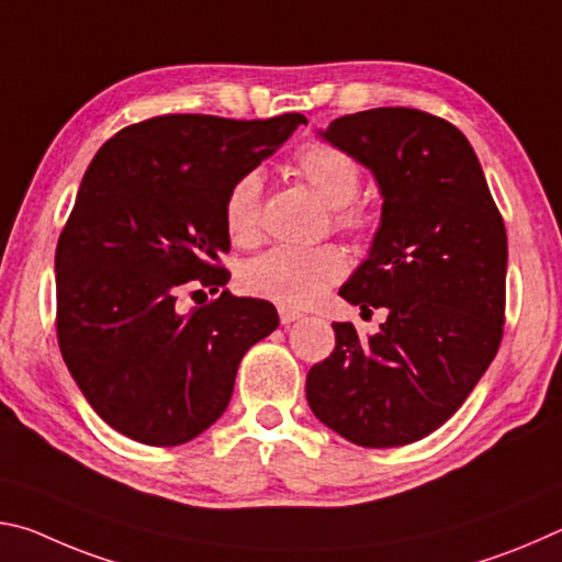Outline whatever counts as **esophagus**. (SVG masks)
Instances as JSON below:
<instances>
[{"label":"esophagus","mask_w":562,"mask_h":562,"mask_svg":"<svg viewBox=\"0 0 562 562\" xmlns=\"http://www.w3.org/2000/svg\"><path fill=\"white\" fill-rule=\"evenodd\" d=\"M297 319H302V312L300 310L280 307V322H282V325H290V322H297Z\"/></svg>","instance_id":"1"}]
</instances>
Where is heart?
Listing matches in <instances>:
<instances>
[{
    "label": "heart",
    "mask_w": 562,
    "mask_h": 562,
    "mask_svg": "<svg viewBox=\"0 0 562 562\" xmlns=\"http://www.w3.org/2000/svg\"><path fill=\"white\" fill-rule=\"evenodd\" d=\"M294 170L322 203L335 207V221L345 231L364 225V215L349 203L361 186L359 166L345 150L327 144H307L294 156ZM225 231L235 245H255L262 235V180L260 173L237 178L225 198ZM347 272V255L335 245L272 247L245 265L243 288L255 297L282 307H307L339 282Z\"/></svg>",
    "instance_id": "heart-1"
}]
</instances>
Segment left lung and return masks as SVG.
<instances>
[{
	"label": "left lung",
	"instance_id": "8db88e82",
	"mask_svg": "<svg viewBox=\"0 0 562 562\" xmlns=\"http://www.w3.org/2000/svg\"><path fill=\"white\" fill-rule=\"evenodd\" d=\"M372 170L382 221L339 294L384 307L376 335L335 322V351L310 369V408L367 449L414 443L456 414L503 337L508 240L469 138L431 113L372 109L317 131ZM372 312V310H369Z\"/></svg>",
	"mask_w": 562,
	"mask_h": 562
}]
</instances>
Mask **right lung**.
I'll use <instances>...</instances> for the list:
<instances>
[{
  "instance_id": "right-lung-1",
  "label": "right lung",
  "mask_w": 562,
  "mask_h": 562,
  "mask_svg": "<svg viewBox=\"0 0 562 562\" xmlns=\"http://www.w3.org/2000/svg\"><path fill=\"white\" fill-rule=\"evenodd\" d=\"M304 123L170 113L119 131L93 156L56 245V335L111 429L148 446L195 439L231 404L245 351L278 329L265 300L223 290L190 312L176 300L225 288L231 272L215 265L231 250L225 198Z\"/></svg>"
}]
</instances>
